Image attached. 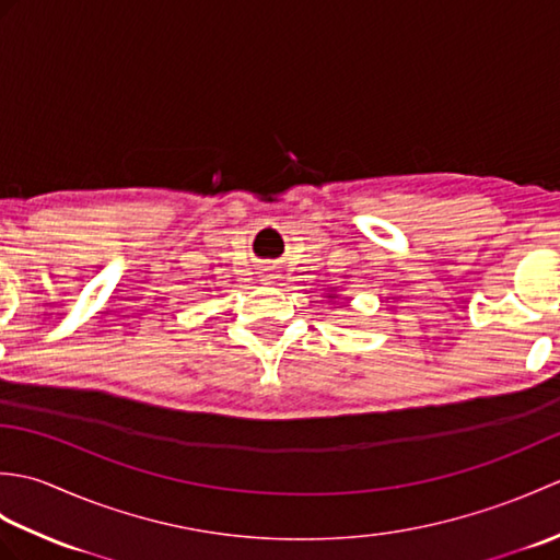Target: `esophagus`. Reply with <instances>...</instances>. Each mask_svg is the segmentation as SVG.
I'll use <instances>...</instances> for the list:
<instances>
[{
	"instance_id": "obj_1",
	"label": "esophagus",
	"mask_w": 560,
	"mask_h": 560,
	"mask_svg": "<svg viewBox=\"0 0 560 560\" xmlns=\"http://www.w3.org/2000/svg\"><path fill=\"white\" fill-rule=\"evenodd\" d=\"M259 277H261V281H265V283H273V281H277V279H279V273H277V271H273V269H265V271H261V273H259Z\"/></svg>"
}]
</instances>
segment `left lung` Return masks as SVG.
<instances>
[{
    "instance_id": "left-lung-1",
    "label": "left lung",
    "mask_w": 560,
    "mask_h": 560,
    "mask_svg": "<svg viewBox=\"0 0 560 560\" xmlns=\"http://www.w3.org/2000/svg\"><path fill=\"white\" fill-rule=\"evenodd\" d=\"M327 299H329V301H335V299H337V293H335V291L327 293Z\"/></svg>"
}]
</instances>
